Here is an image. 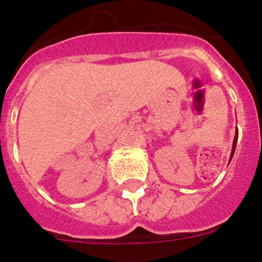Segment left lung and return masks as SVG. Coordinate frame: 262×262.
<instances>
[{"mask_svg": "<svg viewBox=\"0 0 262 262\" xmlns=\"http://www.w3.org/2000/svg\"><path fill=\"white\" fill-rule=\"evenodd\" d=\"M237 140H238V129L235 130V137L234 140H233V146H232V152H231V157H229V162H231L233 155H234V151H235V145H237Z\"/></svg>", "mask_w": 262, "mask_h": 262, "instance_id": "left-lung-1", "label": "left lung"}]
</instances>
